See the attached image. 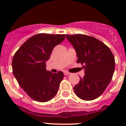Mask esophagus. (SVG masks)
<instances>
[{
  "instance_id": "obj_1",
  "label": "esophagus",
  "mask_w": 126,
  "mask_h": 126,
  "mask_svg": "<svg viewBox=\"0 0 126 126\" xmlns=\"http://www.w3.org/2000/svg\"><path fill=\"white\" fill-rule=\"evenodd\" d=\"M64 75H66V76H69V75H71V73H69V72H68V71H64Z\"/></svg>"
}]
</instances>
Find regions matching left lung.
<instances>
[{
    "label": "left lung",
    "mask_w": 126,
    "mask_h": 126,
    "mask_svg": "<svg viewBox=\"0 0 126 126\" xmlns=\"http://www.w3.org/2000/svg\"><path fill=\"white\" fill-rule=\"evenodd\" d=\"M66 37L74 46L85 75L74 87L75 94L85 101L94 100L105 90L113 76L115 59L111 50L93 36L76 34Z\"/></svg>",
    "instance_id": "1"
}]
</instances>
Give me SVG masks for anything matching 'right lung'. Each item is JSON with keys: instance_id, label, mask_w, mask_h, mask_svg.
I'll return each instance as SVG.
<instances>
[{"instance_id": "obj_1", "label": "right lung", "mask_w": 126, "mask_h": 126, "mask_svg": "<svg viewBox=\"0 0 126 126\" xmlns=\"http://www.w3.org/2000/svg\"><path fill=\"white\" fill-rule=\"evenodd\" d=\"M65 38V34H35L23 44L14 55L13 74L23 90L36 101H48L58 91L63 73L47 71L46 61L54 47Z\"/></svg>"}]
</instances>
